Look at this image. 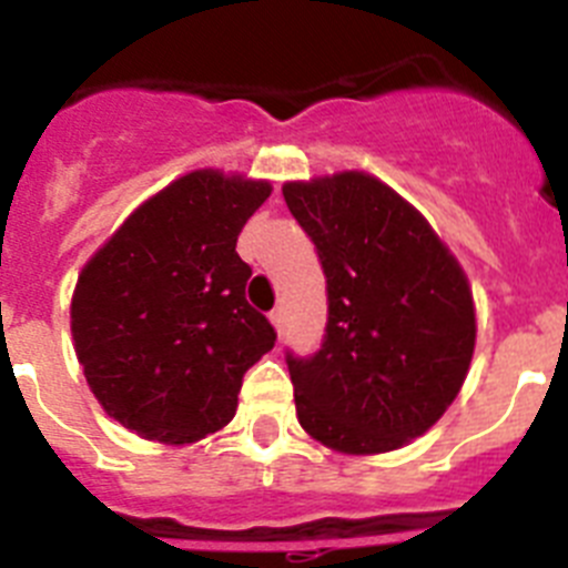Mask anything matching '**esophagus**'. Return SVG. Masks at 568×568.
Here are the masks:
<instances>
[{"instance_id":"obj_1","label":"esophagus","mask_w":568,"mask_h":568,"mask_svg":"<svg viewBox=\"0 0 568 568\" xmlns=\"http://www.w3.org/2000/svg\"><path fill=\"white\" fill-rule=\"evenodd\" d=\"M270 321H273V327H275V333H284V310L281 307H275L273 313H270Z\"/></svg>"}]
</instances>
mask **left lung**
Listing matches in <instances>:
<instances>
[{
	"mask_svg": "<svg viewBox=\"0 0 568 568\" xmlns=\"http://www.w3.org/2000/svg\"><path fill=\"white\" fill-rule=\"evenodd\" d=\"M327 275V329L287 353L301 426L335 453H389L424 435L469 373L475 304L458 258L375 175L284 184Z\"/></svg>",
	"mask_w": 568,
	"mask_h": 568,
	"instance_id": "8db88e82",
	"label": "left lung"
}]
</instances>
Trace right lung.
<instances>
[{
    "instance_id": "obj_1",
    "label": "right lung",
    "mask_w": 568,
    "mask_h": 568,
    "mask_svg": "<svg viewBox=\"0 0 568 568\" xmlns=\"http://www.w3.org/2000/svg\"><path fill=\"white\" fill-rule=\"evenodd\" d=\"M273 193L219 170L175 179L79 273L70 329L104 413L148 440L193 444L230 424L275 329L244 298L235 241Z\"/></svg>"
}]
</instances>
